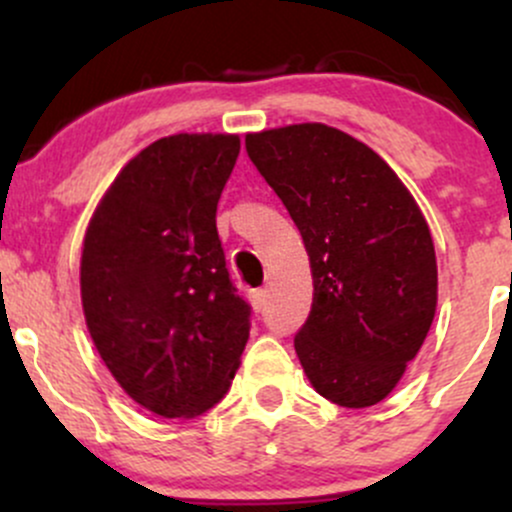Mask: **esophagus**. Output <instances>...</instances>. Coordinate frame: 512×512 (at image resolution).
<instances>
[{
  "label": "esophagus",
  "instance_id": "1",
  "mask_svg": "<svg viewBox=\"0 0 512 512\" xmlns=\"http://www.w3.org/2000/svg\"><path fill=\"white\" fill-rule=\"evenodd\" d=\"M248 298H250V305H252V310H255V313H262V310L267 308V291H264V289H252L248 293Z\"/></svg>",
  "mask_w": 512,
  "mask_h": 512
}]
</instances>
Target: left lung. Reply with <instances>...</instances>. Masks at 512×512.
I'll list each match as a JSON object with an SVG mask.
<instances>
[{"label": "left lung", "instance_id": "1", "mask_svg": "<svg viewBox=\"0 0 512 512\" xmlns=\"http://www.w3.org/2000/svg\"><path fill=\"white\" fill-rule=\"evenodd\" d=\"M245 149L310 257L313 308L293 339L310 385L346 409L383 402L436 315L419 204L370 146L322 122L248 134Z\"/></svg>", "mask_w": 512, "mask_h": 512}]
</instances>
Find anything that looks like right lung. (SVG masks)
<instances>
[{
	"label": "right lung",
	"instance_id": "right-lung-1",
	"mask_svg": "<svg viewBox=\"0 0 512 512\" xmlns=\"http://www.w3.org/2000/svg\"><path fill=\"white\" fill-rule=\"evenodd\" d=\"M238 154V134L158 139L117 173L86 228L88 332L122 390L163 419L221 402L250 337L216 233Z\"/></svg>",
	"mask_w": 512,
	"mask_h": 512
}]
</instances>
